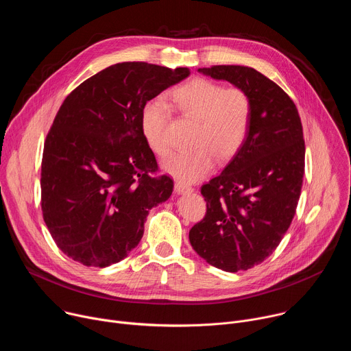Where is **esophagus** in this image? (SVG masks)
<instances>
[{"label":"esophagus","instance_id":"34e87169","mask_svg":"<svg viewBox=\"0 0 351 351\" xmlns=\"http://www.w3.org/2000/svg\"><path fill=\"white\" fill-rule=\"evenodd\" d=\"M175 191H176L178 194H189V193L193 191V187H190V186H187V184H184V183L178 182V183H175Z\"/></svg>","mask_w":351,"mask_h":351}]
</instances>
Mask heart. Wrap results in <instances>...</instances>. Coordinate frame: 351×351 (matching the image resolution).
I'll return each mask as SVG.
<instances>
[{
    "instance_id": "b5f03b06",
    "label": "heart",
    "mask_w": 351,
    "mask_h": 351,
    "mask_svg": "<svg viewBox=\"0 0 351 351\" xmlns=\"http://www.w3.org/2000/svg\"><path fill=\"white\" fill-rule=\"evenodd\" d=\"M171 101L180 117L194 122L189 141L193 148L164 161V172L193 183L213 171L215 160L223 162L239 153L253 117L252 98L243 88H225L210 79L197 77L176 87ZM169 115L161 99H152L141 110L143 136L158 157H167L171 149L167 137Z\"/></svg>"
}]
</instances>
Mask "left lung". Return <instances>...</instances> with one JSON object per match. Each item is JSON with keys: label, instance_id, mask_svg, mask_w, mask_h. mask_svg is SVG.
<instances>
[{"label": "left lung", "instance_id": "8db88e82", "mask_svg": "<svg viewBox=\"0 0 351 351\" xmlns=\"http://www.w3.org/2000/svg\"><path fill=\"white\" fill-rule=\"evenodd\" d=\"M198 72L243 88L253 117L239 153L202 187L207 214L189 240L210 265L247 271L275 252L295 214L304 176L303 126L290 97L258 71L217 65Z\"/></svg>", "mask_w": 351, "mask_h": 351}]
</instances>
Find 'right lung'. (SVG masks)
I'll return each instance as SVG.
<instances>
[{"label":"right lung","mask_w":351,"mask_h":351,"mask_svg":"<svg viewBox=\"0 0 351 351\" xmlns=\"http://www.w3.org/2000/svg\"><path fill=\"white\" fill-rule=\"evenodd\" d=\"M190 75L147 62L111 65L79 84L49 129L41 161V210L69 258L106 268L126 258L148 211L173 190L140 125L147 101Z\"/></svg>","instance_id":"right-lung-1"}]
</instances>
